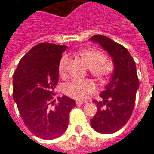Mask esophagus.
<instances>
[{
  "mask_svg": "<svg viewBox=\"0 0 154 154\" xmlns=\"http://www.w3.org/2000/svg\"><path fill=\"white\" fill-rule=\"evenodd\" d=\"M76 103H77V105L81 106V105H82L84 103H83L82 101H77V102H76Z\"/></svg>",
  "mask_w": 154,
  "mask_h": 154,
  "instance_id": "esophagus-1",
  "label": "esophagus"
}]
</instances>
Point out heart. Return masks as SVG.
<instances>
[{
    "label": "heart",
    "instance_id": "1",
    "mask_svg": "<svg viewBox=\"0 0 154 154\" xmlns=\"http://www.w3.org/2000/svg\"><path fill=\"white\" fill-rule=\"evenodd\" d=\"M88 65L90 73L100 82L107 80L114 70V64L111 60L99 50L87 48L82 50L77 54ZM68 63L69 59L67 55H63L59 63V73L60 77L65 78L68 76ZM96 86L92 80L86 79L83 81H72L66 83L63 87L64 94L74 100H82L87 94H91L96 91Z\"/></svg>",
    "mask_w": 154,
    "mask_h": 154
}]
</instances>
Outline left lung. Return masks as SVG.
Returning a JSON list of instances; mask_svg holds the SVG:
<instances>
[{
    "label": "left lung",
    "instance_id": "obj_1",
    "mask_svg": "<svg viewBox=\"0 0 154 154\" xmlns=\"http://www.w3.org/2000/svg\"><path fill=\"white\" fill-rule=\"evenodd\" d=\"M91 40L100 43L112 56L114 72L104 91L100 94L103 101L93 100L97 112L91 119V124L97 132L112 134L125 126L131 118L140 81L135 60L126 47L102 35L93 36Z\"/></svg>",
    "mask_w": 154,
    "mask_h": 154
}]
</instances>
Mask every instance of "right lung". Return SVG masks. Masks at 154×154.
<instances>
[{
  "instance_id": "1",
  "label": "right lung",
  "mask_w": 154,
  "mask_h": 154,
  "mask_svg": "<svg viewBox=\"0 0 154 154\" xmlns=\"http://www.w3.org/2000/svg\"><path fill=\"white\" fill-rule=\"evenodd\" d=\"M66 45L37 44L19 61L13 75V98L19 114L33 135L53 140L68 126L75 100L63 95L52 101L59 82V63Z\"/></svg>"
}]
</instances>
